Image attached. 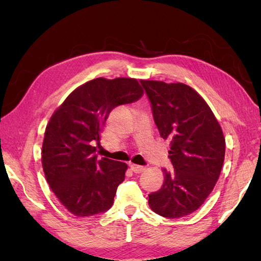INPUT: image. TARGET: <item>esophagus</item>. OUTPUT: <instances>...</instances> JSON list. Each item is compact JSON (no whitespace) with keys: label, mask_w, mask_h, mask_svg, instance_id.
I'll use <instances>...</instances> for the list:
<instances>
[{"label":"esophagus","mask_w":261,"mask_h":261,"mask_svg":"<svg viewBox=\"0 0 261 261\" xmlns=\"http://www.w3.org/2000/svg\"><path fill=\"white\" fill-rule=\"evenodd\" d=\"M130 168H131V170L134 171V173H136V174H140V173H143V171L146 169V168L145 167H143V166H138V165H131L130 166Z\"/></svg>","instance_id":"1"}]
</instances>
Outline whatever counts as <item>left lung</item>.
<instances>
[{
	"label": "left lung",
	"instance_id": "1",
	"mask_svg": "<svg viewBox=\"0 0 261 261\" xmlns=\"http://www.w3.org/2000/svg\"><path fill=\"white\" fill-rule=\"evenodd\" d=\"M152 106L154 122L169 140L174 169H163L165 182L148 194V205L163 218L189 215L214 189L226 152L223 132L208 105L183 83L141 81Z\"/></svg>",
	"mask_w": 261,
	"mask_h": 261
}]
</instances>
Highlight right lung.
Here are the masks:
<instances>
[{
	"mask_svg": "<svg viewBox=\"0 0 261 261\" xmlns=\"http://www.w3.org/2000/svg\"><path fill=\"white\" fill-rule=\"evenodd\" d=\"M144 94L134 78H95L69 94L46 126L41 161L51 191L70 213L91 216L108 211L126 163L98 160L94 143L112 110Z\"/></svg>",
	"mask_w": 261,
	"mask_h": 261,
	"instance_id": "right-lung-1",
	"label": "right lung"
}]
</instances>
